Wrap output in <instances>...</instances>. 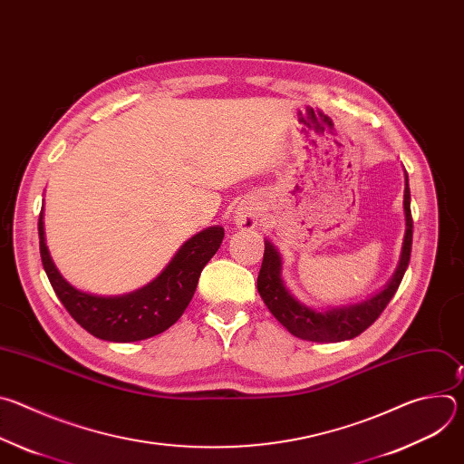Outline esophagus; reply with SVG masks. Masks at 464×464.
<instances>
[{"instance_id": "obj_1", "label": "esophagus", "mask_w": 464, "mask_h": 464, "mask_svg": "<svg viewBox=\"0 0 464 464\" xmlns=\"http://www.w3.org/2000/svg\"><path fill=\"white\" fill-rule=\"evenodd\" d=\"M260 217V204L256 200L240 202L233 213V222L240 229H253Z\"/></svg>"}]
</instances>
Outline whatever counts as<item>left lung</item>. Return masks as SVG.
<instances>
[{"mask_svg": "<svg viewBox=\"0 0 464 464\" xmlns=\"http://www.w3.org/2000/svg\"><path fill=\"white\" fill-rule=\"evenodd\" d=\"M411 194L410 181L406 172V188H404V217H406V235L402 242V253L399 266H396L391 281L383 290L376 292L369 299L347 306H334L328 310H315L301 303L283 281V258L279 249L264 238V258L256 279V290L274 314V317L288 330L290 334L317 343H334L345 342L360 336L365 328H369L378 315L383 312L387 303L392 299L394 292L399 290L402 277L408 270L411 256V240H413V220H411Z\"/></svg>", "mask_w": 464, "mask_h": 464, "instance_id": "obj_1", "label": "left lung"}]
</instances>
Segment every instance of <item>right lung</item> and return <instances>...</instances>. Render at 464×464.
<instances>
[{
  "mask_svg": "<svg viewBox=\"0 0 464 464\" xmlns=\"http://www.w3.org/2000/svg\"><path fill=\"white\" fill-rule=\"evenodd\" d=\"M38 237L44 270L65 310L92 336L128 343L158 336L181 317L204 266L224 240V227L213 226L190 237L154 281L122 295L88 294L62 277L45 246L44 211L38 218Z\"/></svg>",
  "mask_w": 464,
  "mask_h": 464,
  "instance_id": "obj_1",
  "label": "right lung"
}]
</instances>
